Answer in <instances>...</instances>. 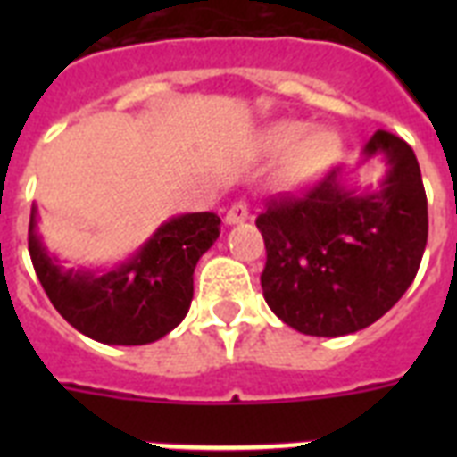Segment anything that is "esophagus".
<instances>
[{
  "mask_svg": "<svg viewBox=\"0 0 457 457\" xmlns=\"http://www.w3.org/2000/svg\"><path fill=\"white\" fill-rule=\"evenodd\" d=\"M249 220V208L244 201H237L235 206H229L228 215H225V222L228 225H239V222H246Z\"/></svg>",
  "mask_w": 457,
  "mask_h": 457,
  "instance_id": "34e87169",
  "label": "esophagus"
}]
</instances>
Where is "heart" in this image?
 Wrapping results in <instances>:
<instances>
[{"label": "heart", "instance_id": "obj_1", "mask_svg": "<svg viewBox=\"0 0 457 457\" xmlns=\"http://www.w3.org/2000/svg\"><path fill=\"white\" fill-rule=\"evenodd\" d=\"M265 152L287 154L279 179L287 189H301L332 168L341 154L339 132L332 128H312L303 120H279L263 135Z\"/></svg>", "mask_w": 457, "mask_h": 457}]
</instances>
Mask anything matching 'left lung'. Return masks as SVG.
I'll use <instances>...</instances> for the list:
<instances>
[{
	"label": "left lung",
	"mask_w": 457,
	"mask_h": 457,
	"mask_svg": "<svg viewBox=\"0 0 457 457\" xmlns=\"http://www.w3.org/2000/svg\"><path fill=\"white\" fill-rule=\"evenodd\" d=\"M386 165L379 187L337 168L301 199L270 201L258 215L265 239V303L311 337H344L391 311L418 275L427 246V196L415 152L377 130L361 163Z\"/></svg>",
	"instance_id": "obj_1"
}]
</instances>
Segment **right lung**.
Listing matches in <instances>:
<instances>
[{"mask_svg":"<svg viewBox=\"0 0 457 457\" xmlns=\"http://www.w3.org/2000/svg\"><path fill=\"white\" fill-rule=\"evenodd\" d=\"M220 237L215 213L161 222L135 253L111 268H66L37 232L32 204L28 249L54 308L85 337L111 346H142L172 332L194 296V268Z\"/></svg>","mask_w":457,"mask_h":457,"instance_id":"1","label":"right lung"}]
</instances>
